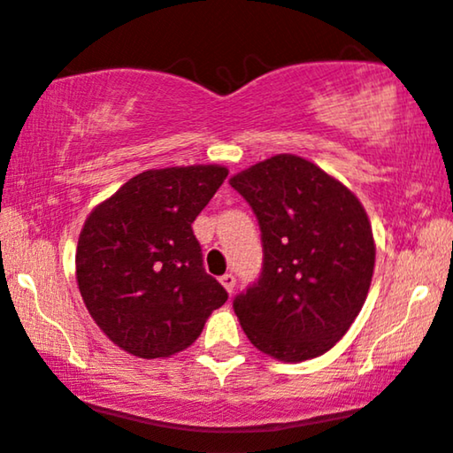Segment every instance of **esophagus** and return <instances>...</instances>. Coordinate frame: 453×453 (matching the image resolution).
<instances>
[{
    "label": "esophagus",
    "instance_id": "esophagus-1",
    "mask_svg": "<svg viewBox=\"0 0 453 453\" xmlns=\"http://www.w3.org/2000/svg\"><path fill=\"white\" fill-rule=\"evenodd\" d=\"M220 284L225 286V290L228 292V294H233V290H234V284H237V278H234L233 273H225L220 278Z\"/></svg>",
    "mask_w": 453,
    "mask_h": 453
}]
</instances>
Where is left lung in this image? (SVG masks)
Wrapping results in <instances>:
<instances>
[{
  "instance_id": "obj_1",
  "label": "left lung",
  "mask_w": 453,
  "mask_h": 453,
  "mask_svg": "<svg viewBox=\"0 0 453 453\" xmlns=\"http://www.w3.org/2000/svg\"><path fill=\"white\" fill-rule=\"evenodd\" d=\"M257 216L264 267L233 300L249 341L304 362L345 335L368 296L376 245L356 194L314 163L275 155L231 178Z\"/></svg>"
}]
</instances>
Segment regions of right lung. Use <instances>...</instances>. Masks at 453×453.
I'll list each match as a JSON object with an SVG mask.
<instances>
[{
	"mask_svg": "<svg viewBox=\"0 0 453 453\" xmlns=\"http://www.w3.org/2000/svg\"><path fill=\"white\" fill-rule=\"evenodd\" d=\"M226 175L222 165L149 169L88 216L75 253L77 286L91 319L120 349L145 359L173 356L226 303L192 231Z\"/></svg>",
	"mask_w": 453,
	"mask_h": 453,
	"instance_id": "add662e5",
	"label": "right lung"
}]
</instances>
